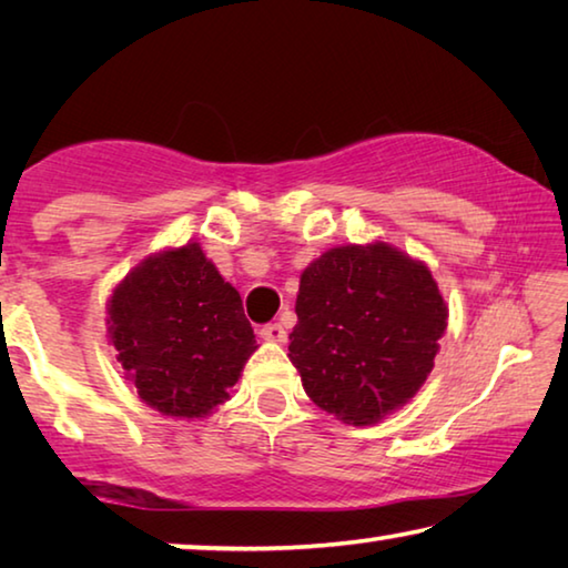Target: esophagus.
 Returning a JSON list of instances; mask_svg holds the SVG:
<instances>
[{
  "mask_svg": "<svg viewBox=\"0 0 568 568\" xmlns=\"http://www.w3.org/2000/svg\"><path fill=\"white\" fill-rule=\"evenodd\" d=\"M261 335H263L265 341H271V343H285V341H287V333H285V328H283L281 323H267V325H263Z\"/></svg>",
  "mask_w": 568,
  "mask_h": 568,
  "instance_id": "34e87169",
  "label": "esophagus"
}]
</instances>
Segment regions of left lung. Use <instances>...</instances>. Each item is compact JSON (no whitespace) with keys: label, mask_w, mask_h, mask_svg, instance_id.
Instances as JSON below:
<instances>
[{"label":"left lung","mask_w":568,"mask_h":568,"mask_svg":"<svg viewBox=\"0 0 568 568\" xmlns=\"http://www.w3.org/2000/svg\"><path fill=\"white\" fill-rule=\"evenodd\" d=\"M287 358L315 406L373 426L434 371L448 305L428 265L383 240L325 250L301 273Z\"/></svg>","instance_id":"1"}]
</instances>
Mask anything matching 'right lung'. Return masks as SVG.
Segmentation results:
<instances>
[{"instance_id":"obj_1","label":"right lung","mask_w":568,"mask_h":568,"mask_svg":"<svg viewBox=\"0 0 568 568\" xmlns=\"http://www.w3.org/2000/svg\"><path fill=\"white\" fill-rule=\"evenodd\" d=\"M108 338L140 400L187 420L223 406L257 351L240 293L195 240L148 255L114 285Z\"/></svg>"}]
</instances>
